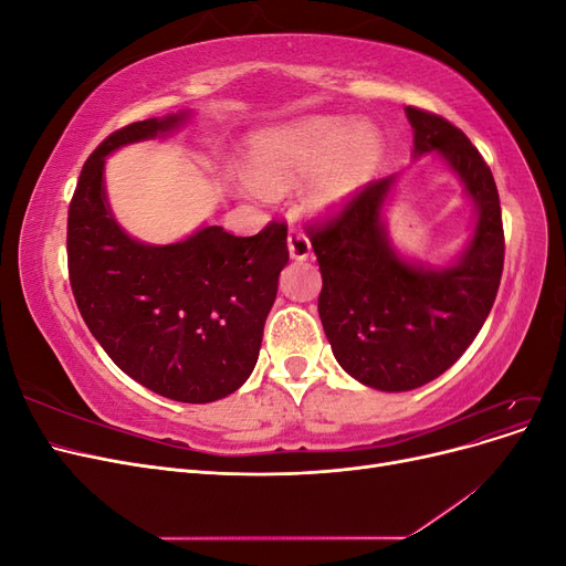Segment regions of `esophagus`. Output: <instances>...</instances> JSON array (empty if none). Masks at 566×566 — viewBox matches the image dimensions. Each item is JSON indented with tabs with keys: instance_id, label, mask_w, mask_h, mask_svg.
Returning a JSON list of instances; mask_svg holds the SVG:
<instances>
[{
	"instance_id": "1",
	"label": "esophagus",
	"mask_w": 566,
	"mask_h": 566,
	"mask_svg": "<svg viewBox=\"0 0 566 566\" xmlns=\"http://www.w3.org/2000/svg\"><path fill=\"white\" fill-rule=\"evenodd\" d=\"M287 250H290V256H293V260H297V262L306 260V256L312 254L310 238H306L302 231L293 229L287 233Z\"/></svg>"
}]
</instances>
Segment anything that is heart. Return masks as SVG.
Masks as SVG:
<instances>
[{
    "mask_svg": "<svg viewBox=\"0 0 566 566\" xmlns=\"http://www.w3.org/2000/svg\"><path fill=\"white\" fill-rule=\"evenodd\" d=\"M385 158V136L370 123L347 115H304L254 136L250 172L238 177L248 193L306 184V205L316 214H335L373 181Z\"/></svg>",
    "mask_w": 566,
    "mask_h": 566,
    "instance_id": "1",
    "label": "heart"
}]
</instances>
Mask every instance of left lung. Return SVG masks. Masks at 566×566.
<instances>
[{"instance_id":"1","label":"left lung","mask_w":566,"mask_h":566,"mask_svg":"<svg viewBox=\"0 0 566 566\" xmlns=\"http://www.w3.org/2000/svg\"><path fill=\"white\" fill-rule=\"evenodd\" d=\"M406 117L413 160L437 153L474 205L468 245L443 266L394 248L385 208L397 175L368 184L310 233L325 337L354 380L380 391L422 387L458 361L491 312L505 256L499 188L484 158L449 119L410 106Z\"/></svg>"}]
</instances>
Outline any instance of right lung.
<instances>
[{"instance_id":"obj_1","label":"right lung","mask_w":566,"mask_h":566,"mask_svg":"<svg viewBox=\"0 0 566 566\" xmlns=\"http://www.w3.org/2000/svg\"><path fill=\"white\" fill-rule=\"evenodd\" d=\"M191 111L113 132L84 163L67 210V271L77 310L113 364L160 397L210 403L241 387L260 356L264 323L287 264V227L256 235L200 227L150 245L117 224L106 196V158L163 139Z\"/></svg>"}]
</instances>
